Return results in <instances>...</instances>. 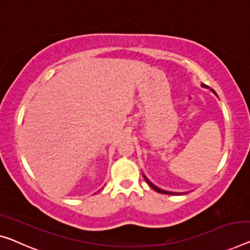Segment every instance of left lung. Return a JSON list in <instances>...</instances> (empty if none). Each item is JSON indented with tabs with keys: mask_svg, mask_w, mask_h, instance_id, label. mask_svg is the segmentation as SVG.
<instances>
[{
	"mask_svg": "<svg viewBox=\"0 0 250 250\" xmlns=\"http://www.w3.org/2000/svg\"><path fill=\"white\" fill-rule=\"evenodd\" d=\"M202 87H205V88H209V86H207V85H205V83H202L201 85ZM211 91H212V93L214 94V95H217L216 94V91H214L213 89H211ZM143 178L145 179V181L147 182V184L149 187L152 188L153 190H155L156 192H159V193H163V194H172V195H174V194H182L181 192H171V191H167V190H163V189H160V188H157L156 186H154V184H153L151 181H149V180L146 178V176H145L144 174H143Z\"/></svg>",
	"mask_w": 250,
	"mask_h": 250,
	"instance_id": "obj_1",
	"label": "left lung"
}]
</instances>
